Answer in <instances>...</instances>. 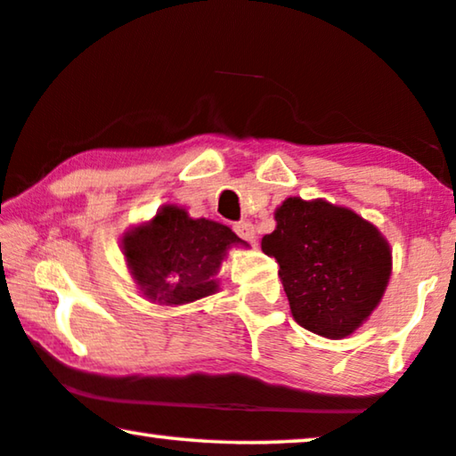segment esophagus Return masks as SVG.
<instances>
[{
	"label": "esophagus",
	"instance_id": "obj_1",
	"mask_svg": "<svg viewBox=\"0 0 456 456\" xmlns=\"http://www.w3.org/2000/svg\"><path fill=\"white\" fill-rule=\"evenodd\" d=\"M234 232L239 234L242 240H247V242H253L255 240V228H253L251 222L234 224Z\"/></svg>",
	"mask_w": 456,
	"mask_h": 456
}]
</instances>
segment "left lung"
Instances as JSON below:
<instances>
[{
	"mask_svg": "<svg viewBox=\"0 0 456 456\" xmlns=\"http://www.w3.org/2000/svg\"><path fill=\"white\" fill-rule=\"evenodd\" d=\"M261 251L278 261L290 314L323 338H346L370 320L392 273V248L378 226L326 199L289 197Z\"/></svg>",
	"mask_w": 456,
	"mask_h": 456,
	"instance_id": "1",
	"label": "left lung"
}]
</instances>
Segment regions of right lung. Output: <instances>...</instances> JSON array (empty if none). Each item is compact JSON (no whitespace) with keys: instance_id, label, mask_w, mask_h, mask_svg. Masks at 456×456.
I'll return each instance as SVG.
<instances>
[{"instance_id":"right-lung-1","label":"right lung","mask_w":456,"mask_h":456,"mask_svg":"<svg viewBox=\"0 0 456 456\" xmlns=\"http://www.w3.org/2000/svg\"><path fill=\"white\" fill-rule=\"evenodd\" d=\"M248 247L220 222L161 205L151 220L130 226L120 247L136 289L147 301L176 307L220 290L217 272L232 247Z\"/></svg>"}]
</instances>
